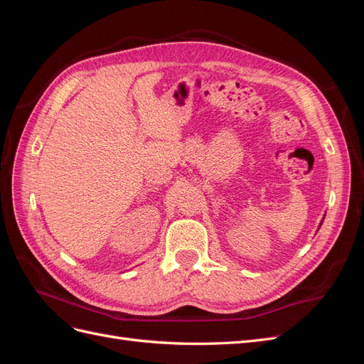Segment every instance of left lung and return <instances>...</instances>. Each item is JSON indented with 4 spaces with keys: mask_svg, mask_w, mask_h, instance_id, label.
I'll return each instance as SVG.
<instances>
[{
    "mask_svg": "<svg viewBox=\"0 0 364 364\" xmlns=\"http://www.w3.org/2000/svg\"><path fill=\"white\" fill-rule=\"evenodd\" d=\"M325 218V217H323ZM323 218H322V222H321V225H318V229H321V226H322V223H323Z\"/></svg>",
    "mask_w": 364,
    "mask_h": 364,
    "instance_id": "1",
    "label": "left lung"
}]
</instances>
